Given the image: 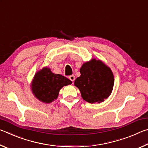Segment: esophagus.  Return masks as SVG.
I'll use <instances>...</instances> for the list:
<instances>
[{"mask_svg":"<svg viewBox=\"0 0 148 148\" xmlns=\"http://www.w3.org/2000/svg\"><path fill=\"white\" fill-rule=\"evenodd\" d=\"M69 77V79H71L72 82H73L74 80H75V76H74V75H71V76H70Z\"/></svg>","mask_w":148,"mask_h":148,"instance_id":"obj_1","label":"esophagus"}]
</instances>
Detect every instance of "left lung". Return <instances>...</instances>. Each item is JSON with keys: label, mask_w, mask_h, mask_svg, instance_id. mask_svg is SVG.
Listing matches in <instances>:
<instances>
[{"label": "left lung", "mask_w": 148, "mask_h": 148, "mask_svg": "<svg viewBox=\"0 0 148 148\" xmlns=\"http://www.w3.org/2000/svg\"><path fill=\"white\" fill-rule=\"evenodd\" d=\"M80 75L74 82L84 101L101 103L111 95L114 76L111 69L100 59H92L82 64Z\"/></svg>", "instance_id": "1"}]
</instances>
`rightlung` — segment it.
<instances>
[{
    "label": "right lung",
    "instance_id": "right-lung-1",
    "mask_svg": "<svg viewBox=\"0 0 148 148\" xmlns=\"http://www.w3.org/2000/svg\"><path fill=\"white\" fill-rule=\"evenodd\" d=\"M72 82L61 74H55L48 67H43L34 74L31 84L34 96L44 103H51L57 99L62 87L72 84Z\"/></svg>",
    "mask_w": 148,
    "mask_h": 148
}]
</instances>
